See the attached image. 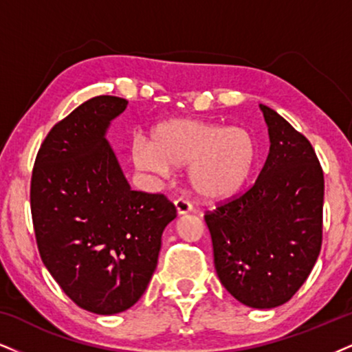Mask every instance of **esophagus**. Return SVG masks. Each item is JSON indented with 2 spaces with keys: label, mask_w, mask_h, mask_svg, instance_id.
Listing matches in <instances>:
<instances>
[{
  "label": "esophagus",
  "mask_w": 352,
  "mask_h": 352,
  "mask_svg": "<svg viewBox=\"0 0 352 352\" xmlns=\"http://www.w3.org/2000/svg\"><path fill=\"white\" fill-rule=\"evenodd\" d=\"M175 209L177 212V215H184V214H189V212H192V206H190L186 199H176Z\"/></svg>",
  "instance_id": "34e87169"
}]
</instances>
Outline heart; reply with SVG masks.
<instances>
[{"mask_svg": "<svg viewBox=\"0 0 352 352\" xmlns=\"http://www.w3.org/2000/svg\"><path fill=\"white\" fill-rule=\"evenodd\" d=\"M132 162L140 171L162 177L189 164L190 186L199 196L223 199L238 192L253 175L258 143L243 127L175 119L156 125L150 142H133Z\"/></svg>", "mask_w": 352, "mask_h": 352, "instance_id": "obj_1", "label": "heart"}]
</instances>
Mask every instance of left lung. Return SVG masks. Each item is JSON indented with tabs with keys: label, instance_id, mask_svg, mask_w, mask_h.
<instances>
[{
	"label": "left lung",
	"instance_id": "1",
	"mask_svg": "<svg viewBox=\"0 0 352 352\" xmlns=\"http://www.w3.org/2000/svg\"><path fill=\"white\" fill-rule=\"evenodd\" d=\"M269 155L253 188L207 212L217 276L251 309L289 302L322 250L324 179L311 143L259 104Z\"/></svg>",
	"mask_w": 352,
	"mask_h": 352
}]
</instances>
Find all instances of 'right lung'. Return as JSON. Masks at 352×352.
Masks as SVG:
<instances>
[{
	"label": "right lung",
	"mask_w": 352,
	"mask_h": 352,
	"mask_svg": "<svg viewBox=\"0 0 352 352\" xmlns=\"http://www.w3.org/2000/svg\"><path fill=\"white\" fill-rule=\"evenodd\" d=\"M129 101L96 96L50 130L30 181L42 263L81 309L125 311L153 276L176 209L163 194L132 190L106 133Z\"/></svg>",
	"instance_id": "add662e5"
}]
</instances>
